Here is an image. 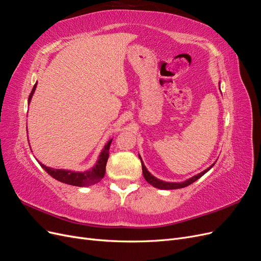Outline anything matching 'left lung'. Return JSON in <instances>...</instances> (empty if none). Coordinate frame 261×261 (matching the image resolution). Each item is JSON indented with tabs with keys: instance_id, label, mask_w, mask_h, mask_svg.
Returning a JSON list of instances; mask_svg holds the SVG:
<instances>
[{
	"instance_id": "8db88e82",
	"label": "left lung",
	"mask_w": 261,
	"mask_h": 261,
	"mask_svg": "<svg viewBox=\"0 0 261 261\" xmlns=\"http://www.w3.org/2000/svg\"><path fill=\"white\" fill-rule=\"evenodd\" d=\"M138 156H139V159L141 161V168H143V174H144L145 179L148 181L150 185H152L153 187L159 188V189H165V191H168V189H178V188H183V187H186L188 185H191L192 183H194L195 180L200 178L203 174H206V173L213 167V165H215V163H213L212 165H210L209 168H207L204 171L198 173V174H197V175H195V176H193L191 178H188L186 180L180 181V183H176V181H164L162 179H159V178H156L155 176H153L151 173H150L147 170V168L145 167L143 160H141V156L139 154H138Z\"/></svg>"
}]
</instances>
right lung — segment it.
<instances>
[{
    "label": "right lung",
    "mask_w": 261,
    "mask_h": 261,
    "mask_svg": "<svg viewBox=\"0 0 261 261\" xmlns=\"http://www.w3.org/2000/svg\"><path fill=\"white\" fill-rule=\"evenodd\" d=\"M36 88H37V83L35 84L33 90H31V93L29 94L28 105L30 103L31 98L34 96ZM112 139H110L103 147V149H102L96 164H94L93 167L90 168L89 170L84 171V172H75V171L63 170V169H53L50 167H46V165L40 162L39 163H40L41 168H43L44 171L48 173L49 175H51L55 179L62 181V183L78 186V187L90 186L100 181L106 174V165L109 159V149H110V146H111Z\"/></svg>",
    "instance_id": "obj_1"
}]
</instances>
